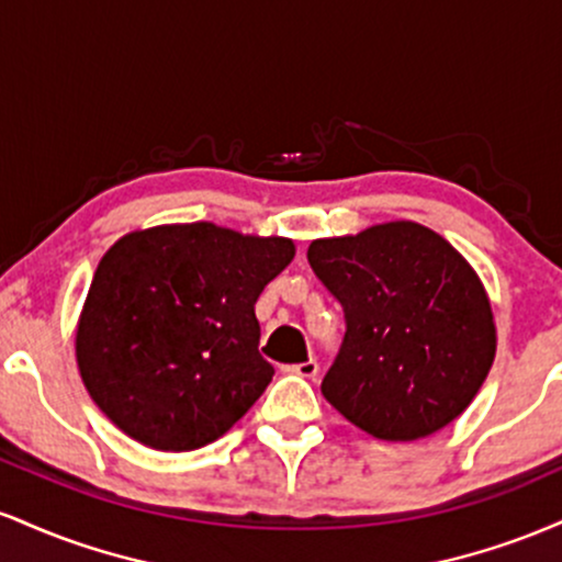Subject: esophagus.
Listing matches in <instances>:
<instances>
[{"label": "esophagus", "instance_id": "34e87169", "mask_svg": "<svg viewBox=\"0 0 562 562\" xmlns=\"http://www.w3.org/2000/svg\"><path fill=\"white\" fill-rule=\"evenodd\" d=\"M290 372H293V375H301V378H317V372H319V364H317V359H306V362H301V364H293V367H288Z\"/></svg>", "mask_w": 562, "mask_h": 562}]
</instances>
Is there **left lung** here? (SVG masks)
I'll use <instances>...</instances> for the list:
<instances>
[{
    "instance_id": "8db88e82",
    "label": "left lung",
    "mask_w": 562,
    "mask_h": 562,
    "mask_svg": "<svg viewBox=\"0 0 562 562\" xmlns=\"http://www.w3.org/2000/svg\"><path fill=\"white\" fill-rule=\"evenodd\" d=\"M306 256L346 317L322 380L327 402L383 441H415L457 420L496 353L492 303L473 267L415 222L314 240Z\"/></svg>"
}]
</instances>
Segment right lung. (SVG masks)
I'll list each match as a JSON object with an SVG mask.
<instances>
[{
    "instance_id": "1",
    "label": "right lung",
    "mask_w": 562,
    "mask_h": 562,
    "mask_svg": "<svg viewBox=\"0 0 562 562\" xmlns=\"http://www.w3.org/2000/svg\"><path fill=\"white\" fill-rule=\"evenodd\" d=\"M293 256L288 237L211 222L121 237L76 327L94 404L150 449L192 451L227 434L272 383L254 306Z\"/></svg>"
}]
</instances>
